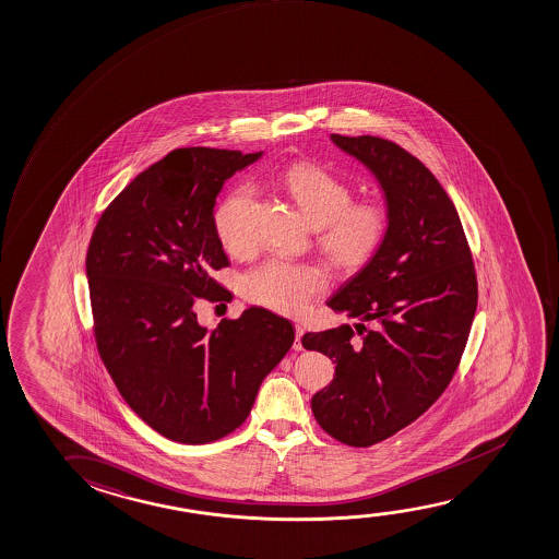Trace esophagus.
<instances>
[{
    "label": "esophagus",
    "instance_id": "esophagus-1",
    "mask_svg": "<svg viewBox=\"0 0 559 559\" xmlns=\"http://www.w3.org/2000/svg\"><path fill=\"white\" fill-rule=\"evenodd\" d=\"M301 336H304V329H301L300 324H296V341H294V349H296V352H301V349H304Z\"/></svg>",
    "mask_w": 559,
    "mask_h": 559
}]
</instances>
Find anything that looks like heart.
Listing matches in <instances>:
<instances>
[{"label": "heart", "instance_id": "1", "mask_svg": "<svg viewBox=\"0 0 559 559\" xmlns=\"http://www.w3.org/2000/svg\"><path fill=\"white\" fill-rule=\"evenodd\" d=\"M278 180L319 230L317 243L334 265L364 267L381 250L392 223L384 203L352 202V188L316 163H294L281 173ZM251 203L253 188L242 185L230 190L215 210V233L228 253L240 255L251 248L248 227ZM326 286L329 278L323 269L284 258L259 263L242 281L243 296L248 300L286 316H300Z\"/></svg>", "mask_w": 559, "mask_h": 559}]
</instances>
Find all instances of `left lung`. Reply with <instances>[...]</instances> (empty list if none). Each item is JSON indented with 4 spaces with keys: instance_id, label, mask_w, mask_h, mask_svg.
Wrapping results in <instances>:
<instances>
[{
    "instance_id": "1",
    "label": "left lung",
    "mask_w": 559,
    "mask_h": 559,
    "mask_svg": "<svg viewBox=\"0 0 559 559\" xmlns=\"http://www.w3.org/2000/svg\"><path fill=\"white\" fill-rule=\"evenodd\" d=\"M331 140L377 177L392 223L381 250L329 300L359 319L360 338L342 324L306 332L301 344L336 364L311 397L317 423L342 444L367 448L419 419L452 381L477 311V275L452 200L415 155L379 136Z\"/></svg>"
}]
</instances>
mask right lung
<instances>
[{
	"mask_svg": "<svg viewBox=\"0 0 559 559\" xmlns=\"http://www.w3.org/2000/svg\"><path fill=\"white\" fill-rule=\"evenodd\" d=\"M258 154L178 147L140 173L97 221L86 253L97 352L130 409L169 440L207 444L250 415L294 342L290 321L250 308L215 331L198 300L228 301L213 205Z\"/></svg>",
	"mask_w": 559,
	"mask_h": 559,
	"instance_id": "obj_1",
	"label": "right lung"
}]
</instances>
